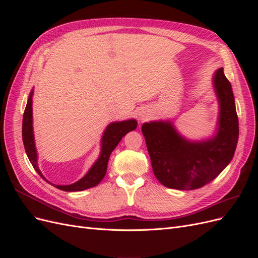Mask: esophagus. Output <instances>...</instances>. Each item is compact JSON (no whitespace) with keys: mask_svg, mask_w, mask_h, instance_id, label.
<instances>
[{"mask_svg":"<svg viewBox=\"0 0 258 258\" xmlns=\"http://www.w3.org/2000/svg\"><path fill=\"white\" fill-rule=\"evenodd\" d=\"M148 115H150V114H148V111L142 110L141 112L139 113V118H140V120H142V121H143V120H145V119L147 118Z\"/></svg>","mask_w":258,"mask_h":258,"instance_id":"esophagus-1","label":"esophagus"}]
</instances>
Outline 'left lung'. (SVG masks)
I'll return each mask as SVG.
<instances>
[{"label":"left lung","instance_id":"8db88e82","mask_svg":"<svg viewBox=\"0 0 258 258\" xmlns=\"http://www.w3.org/2000/svg\"><path fill=\"white\" fill-rule=\"evenodd\" d=\"M213 86L220 104L213 138L189 141L169 120L142 124L156 178L168 188L190 190L205 186L228 166L239 138V121L231 85L224 69L216 70Z\"/></svg>","mask_w":258,"mask_h":258}]
</instances>
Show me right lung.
<instances>
[{
    "label": "right lung",
    "instance_id": "add662e5",
    "mask_svg": "<svg viewBox=\"0 0 258 258\" xmlns=\"http://www.w3.org/2000/svg\"><path fill=\"white\" fill-rule=\"evenodd\" d=\"M32 96H33V89L31 90L25 113H23V119H22V141L25 145V150L27 153L28 158L30 162L32 163L33 168L36 172L40 174L46 182L47 179L44 177L42 174L40 168L37 166V153L35 148L34 142V135H33V118H32ZM138 126V122L136 119H128L123 121H115L111 122L106 129L104 130V134L101 139V153L99 155V158L93 163L91 168L87 173L85 174L79 181L71 184V185H53L56 186L58 189L64 190V191H82L90 187L97 186L101 181H102L107 169V162L110 159L111 153L114 151V148L120 142V140L126 136L128 132L135 130ZM51 184L50 182H48Z\"/></svg>",
    "mask_w": 258,
    "mask_h": 258
}]
</instances>
